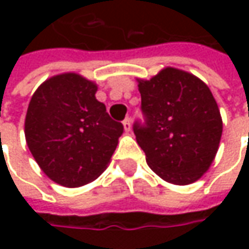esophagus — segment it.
<instances>
[{
	"mask_svg": "<svg viewBox=\"0 0 249 249\" xmlns=\"http://www.w3.org/2000/svg\"><path fill=\"white\" fill-rule=\"evenodd\" d=\"M123 127H124V130H126L127 133L131 131V119H130V118H126V119L123 120Z\"/></svg>",
	"mask_w": 249,
	"mask_h": 249,
	"instance_id": "34e87169",
	"label": "esophagus"
}]
</instances>
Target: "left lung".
I'll use <instances>...</instances> for the list:
<instances>
[{"mask_svg":"<svg viewBox=\"0 0 249 249\" xmlns=\"http://www.w3.org/2000/svg\"><path fill=\"white\" fill-rule=\"evenodd\" d=\"M145 126L134 134L148 166L167 183L191 184L215 159L223 122L209 87L193 73L167 66L137 79Z\"/></svg>","mask_w":249,"mask_h":249,"instance_id":"8db88e82","label":"left lung"}]
</instances>
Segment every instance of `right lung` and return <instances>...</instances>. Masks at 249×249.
<instances>
[{
  "label": "right lung",
  "mask_w": 249,
  "mask_h": 249,
  "mask_svg": "<svg viewBox=\"0 0 249 249\" xmlns=\"http://www.w3.org/2000/svg\"><path fill=\"white\" fill-rule=\"evenodd\" d=\"M97 83L74 72L55 74L34 91L24 137L37 165L56 184L82 187L109 165L123 134L95 98Z\"/></svg>",
  "instance_id": "right-lung-1"
}]
</instances>
